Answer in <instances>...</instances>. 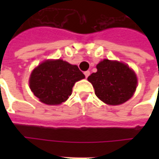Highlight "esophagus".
<instances>
[{
	"instance_id": "esophagus-1",
	"label": "esophagus",
	"mask_w": 159,
	"mask_h": 159,
	"mask_svg": "<svg viewBox=\"0 0 159 159\" xmlns=\"http://www.w3.org/2000/svg\"><path fill=\"white\" fill-rule=\"evenodd\" d=\"M84 75H85V76H86V78H87V77H88V76H89L90 75V71H89V70H87V71H84Z\"/></svg>"
}]
</instances>
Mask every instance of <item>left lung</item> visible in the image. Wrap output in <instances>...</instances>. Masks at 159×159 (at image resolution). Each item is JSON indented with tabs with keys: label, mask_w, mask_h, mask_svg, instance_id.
Listing matches in <instances>:
<instances>
[{
	"label": "left lung",
	"mask_w": 159,
	"mask_h": 159,
	"mask_svg": "<svg viewBox=\"0 0 159 159\" xmlns=\"http://www.w3.org/2000/svg\"><path fill=\"white\" fill-rule=\"evenodd\" d=\"M89 82L92 83L96 96L104 103L117 106L126 102L136 90L137 76L133 70L118 61L104 59L96 66Z\"/></svg>",
	"instance_id": "8db88e82"
}]
</instances>
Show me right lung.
Returning <instances> with one entry per match:
<instances>
[{
    "mask_svg": "<svg viewBox=\"0 0 159 159\" xmlns=\"http://www.w3.org/2000/svg\"><path fill=\"white\" fill-rule=\"evenodd\" d=\"M85 76L77 66L62 59H48L33 70L30 88L41 102L55 106L65 102L74 84Z\"/></svg>",
    "mask_w": 159,
    "mask_h": 159,
    "instance_id": "add662e5",
    "label": "right lung"
}]
</instances>
